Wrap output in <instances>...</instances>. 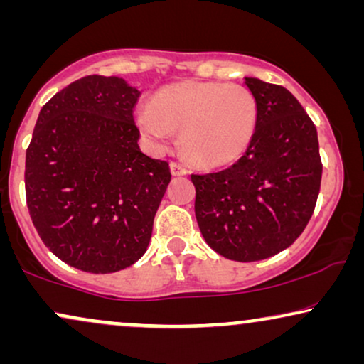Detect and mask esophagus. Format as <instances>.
I'll list each match as a JSON object with an SVG mask.
<instances>
[{
    "label": "esophagus",
    "instance_id": "34e87169",
    "mask_svg": "<svg viewBox=\"0 0 364 364\" xmlns=\"http://www.w3.org/2000/svg\"><path fill=\"white\" fill-rule=\"evenodd\" d=\"M171 172H172V176H186L187 168L183 167L182 164L172 162V164H171Z\"/></svg>",
    "mask_w": 364,
    "mask_h": 364
}]
</instances>
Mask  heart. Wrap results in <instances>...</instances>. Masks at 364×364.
Segmentation results:
<instances>
[{"instance_id":"heart-1","label":"heart","mask_w":364,"mask_h":364,"mask_svg":"<svg viewBox=\"0 0 364 364\" xmlns=\"http://www.w3.org/2000/svg\"><path fill=\"white\" fill-rule=\"evenodd\" d=\"M142 131L166 142L182 131L181 146L196 166L215 168L240 159L255 137L258 104L240 84L183 81L154 94L137 111Z\"/></svg>"}]
</instances>
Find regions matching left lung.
I'll return each mask as SVG.
<instances>
[{
	"mask_svg": "<svg viewBox=\"0 0 364 364\" xmlns=\"http://www.w3.org/2000/svg\"><path fill=\"white\" fill-rule=\"evenodd\" d=\"M258 104L255 137L225 171L192 173L196 217L222 257L257 262L285 250L315 210L321 183L316 127L278 84L245 77Z\"/></svg>",
	"mask_w": 364,
	"mask_h": 364,
	"instance_id": "left-lung-1",
	"label": "left lung"
}]
</instances>
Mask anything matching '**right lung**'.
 <instances>
[{"mask_svg":"<svg viewBox=\"0 0 364 364\" xmlns=\"http://www.w3.org/2000/svg\"><path fill=\"white\" fill-rule=\"evenodd\" d=\"M122 77L86 76L49 99L26 149V203L49 250L89 273H112L147 250L171 168L141 152Z\"/></svg>","mask_w":364,"mask_h":364,"instance_id":"obj_1","label":"right lung"}]
</instances>
